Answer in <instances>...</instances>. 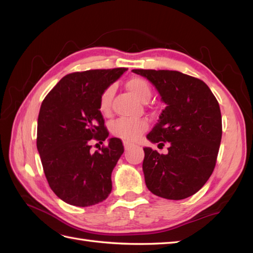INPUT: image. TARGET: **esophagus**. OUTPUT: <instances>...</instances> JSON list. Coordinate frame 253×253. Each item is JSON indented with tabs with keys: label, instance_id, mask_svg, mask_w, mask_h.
<instances>
[{
	"label": "esophagus",
	"instance_id": "obj_1",
	"mask_svg": "<svg viewBox=\"0 0 253 253\" xmlns=\"http://www.w3.org/2000/svg\"><path fill=\"white\" fill-rule=\"evenodd\" d=\"M131 147V143L127 142V141H124V148H125V150H128Z\"/></svg>",
	"mask_w": 253,
	"mask_h": 253
}]
</instances>
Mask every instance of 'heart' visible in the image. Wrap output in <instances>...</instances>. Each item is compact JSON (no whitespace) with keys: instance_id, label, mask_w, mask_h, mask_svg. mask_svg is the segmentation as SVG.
<instances>
[{"instance_id":"obj_1","label":"heart","mask_w":253,"mask_h":253,"mask_svg":"<svg viewBox=\"0 0 253 253\" xmlns=\"http://www.w3.org/2000/svg\"><path fill=\"white\" fill-rule=\"evenodd\" d=\"M126 87L133 95L137 96L142 102H147L151 98V87H150L147 80H144L143 78L132 77L128 79ZM113 94H114V87L113 85H109V87L102 91L99 99V107L103 114H106L111 110ZM148 127L149 125L146 120L120 118V120L112 124L111 131L115 137L121 138L127 142H132L138 140L142 133L148 129Z\"/></svg>"}]
</instances>
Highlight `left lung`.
<instances>
[{"instance_id": "1", "label": "left lung", "mask_w": 253, "mask_h": 253, "mask_svg": "<svg viewBox=\"0 0 253 253\" xmlns=\"http://www.w3.org/2000/svg\"><path fill=\"white\" fill-rule=\"evenodd\" d=\"M158 89L166 107L147 138L169 152L144 148L142 169L148 189L181 200L195 195L212 175L222 139L218 102L202 80L177 71L132 69Z\"/></svg>"}]
</instances>
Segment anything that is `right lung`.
<instances>
[{
    "label": "right lung",
    "mask_w": 253,
    "mask_h": 253,
    "mask_svg": "<svg viewBox=\"0 0 253 253\" xmlns=\"http://www.w3.org/2000/svg\"><path fill=\"white\" fill-rule=\"evenodd\" d=\"M127 71L90 69L64 76L42 102L37 148L49 186L64 202L90 207L112 191L111 175L124 152L121 139L91 151V142L109 137L99 107L100 95Z\"/></svg>",
    "instance_id": "obj_1"
}]
</instances>
